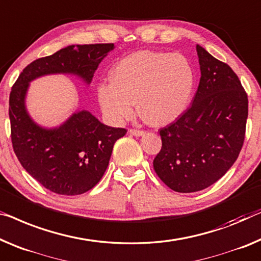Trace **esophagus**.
I'll return each instance as SVG.
<instances>
[{"label": "esophagus", "instance_id": "1", "mask_svg": "<svg viewBox=\"0 0 261 261\" xmlns=\"http://www.w3.org/2000/svg\"><path fill=\"white\" fill-rule=\"evenodd\" d=\"M129 132H130L131 135L137 136V137H139V136H143L144 134H145V131H144V130H139V129H130Z\"/></svg>", "mask_w": 261, "mask_h": 261}]
</instances>
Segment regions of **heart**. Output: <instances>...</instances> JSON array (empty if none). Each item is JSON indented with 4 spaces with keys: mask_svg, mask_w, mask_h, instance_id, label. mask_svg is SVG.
Wrapping results in <instances>:
<instances>
[{
    "mask_svg": "<svg viewBox=\"0 0 261 261\" xmlns=\"http://www.w3.org/2000/svg\"><path fill=\"white\" fill-rule=\"evenodd\" d=\"M110 82L100 83L97 96L112 122L139 112L150 124L165 125L186 110L194 87V71L180 54L143 50L124 57L112 68Z\"/></svg>",
    "mask_w": 261,
    "mask_h": 261,
    "instance_id": "obj_1",
    "label": "heart"
}]
</instances>
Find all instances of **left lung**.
Segmentation results:
<instances>
[{"label":"left lung","instance_id":"1","mask_svg":"<svg viewBox=\"0 0 261 261\" xmlns=\"http://www.w3.org/2000/svg\"><path fill=\"white\" fill-rule=\"evenodd\" d=\"M200 82L192 104L159 130L162 149L153 159L161 180L176 192L204 190L238 158L248 115L247 93L230 65L197 45Z\"/></svg>","mask_w":261,"mask_h":261}]
</instances>
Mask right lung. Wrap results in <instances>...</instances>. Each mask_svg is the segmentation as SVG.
Listing matches in <instances>:
<instances>
[{
	"label": "right lung",
	"instance_id": "add662e5",
	"mask_svg": "<svg viewBox=\"0 0 261 261\" xmlns=\"http://www.w3.org/2000/svg\"><path fill=\"white\" fill-rule=\"evenodd\" d=\"M114 43L69 45L31 62L19 73L9 96L11 143L21 165L49 191L77 196L102 179L123 127L100 123L88 111L73 114L63 125L43 129L29 117L24 98L29 82L48 73H73L89 84Z\"/></svg>",
	"mask_w": 261,
	"mask_h": 261
}]
</instances>
